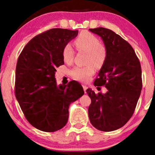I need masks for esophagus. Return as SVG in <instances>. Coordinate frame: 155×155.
Instances as JSON below:
<instances>
[{"label":"esophagus","mask_w":155,"mask_h":155,"mask_svg":"<svg viewBox=\"0 0 155 155\" xmlns=\"http://www.w3.org/2000/svg\"><path fill=\"white\" fill-rule=\"evenodd\" d=\"M82 87H83V90H84V92H85L86 90H87V88H88L87 85L86 84H82Z\"/></svg>","instance_id":"34e87169"}]
</instances>
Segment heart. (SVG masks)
Returning a JSON list of instances; mask_svg holds the SVG:
<instances>
[{"instance_id":"heart-1","label":"heart","mask_w":155,"mask_h":155,"mask_svg":"<svg viewBox=\"0 0 155 155\" xmlns=\"http://www.w3.org/2000/svg\"><path fill=\"white\" fill-rule=\"evenodd\" d=\"M75 48L80 51L86 52L85 63L83 67H75L71 71V75L75 80L86 82L94 75L95 67L100 68L107 58V49L100 44L96 36L89 32L80 35L74 41ZM75 52L70 44H66L63 49V58L66 63H73Z\"/></svg>"}]
</instances>
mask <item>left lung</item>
Segmentation results:
<instances>
[{
    "instance_id": "1",
    "label": "left lung",
    "mask_w": 155,
    "mask_h": 155,
    "mask_svg": "<svg viewBox=\"0 0 155 155\" xmlns=\"http://www.w3.org/2000/svg\"><path fill=\"white\" fill-rule=\"evenodd\" d=\"M99 36L107 49V58L94 80V86H105V94L86 90L90 97V123L99 130L109 132L121 128L134 113L142 90L139 59L130 44L111 29H89Z\"/></svg>"
}]
</instances>
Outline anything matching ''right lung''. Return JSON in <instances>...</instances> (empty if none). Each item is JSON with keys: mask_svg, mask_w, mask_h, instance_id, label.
<instances>
[{"mask_svg": "<svg viewBox=\"0 0 155 155\" xmlns=\"http://www.w3.org/2000/svg\"><path fill=\"white\" fill-rule=\"evenodd\" d=\"M78 30L54 28L39 34L25 46L16 66L15 97L35 128L54 132L65 126L72 102L84 94L78 82L57 85L56 68L64 64L63 49Z\"/></svg>", "mask_w": 155, "mask_h": 155, "instance_id": "obj_1", "label": "right lung"}]
</instances>
